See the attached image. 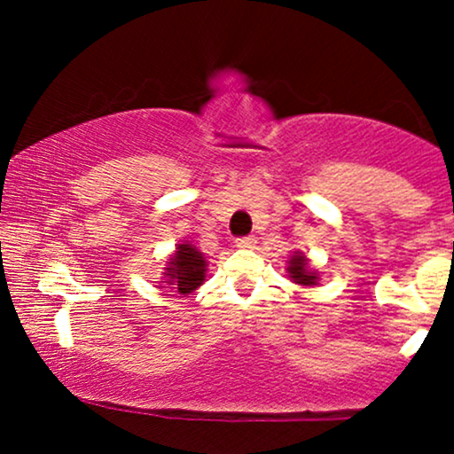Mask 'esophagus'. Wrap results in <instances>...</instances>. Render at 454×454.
<instances>
[{"instance_id": "esophagus-1", "label": "esophagus", "mask_w": 454, "mask_h": 454, "mask_svg": "<svg viewBox=\"0 0 454 454\" xmlns=\"http://www.w3.org/2000/svg\"><path fill=\"white\" fill-rule=\"evenodd\" d=\"M254 243H256V239H254V237H241V239H237V247H239V249H249V247H254Z\"/></svg>"}]
</instances>
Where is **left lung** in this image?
I'll use <instances>...</instances> for the list:
<instances>
[{
	"label": "left lung",
	"instance_id": "8db88e82",
	"mask_svg": "<svg viewBox=\"0 0 454 454\" xmlns=\"http://www.w3.org/2000/svg\"><path fill=\"white\" fill-rule=\"evenodd\" d=\"M286 273H288L290 281L305 286V288H314V286L320 284V270L311 267L307 254L299 252V249L293 252V256L288 258V269H286Z\"/></svg>",
	"mask_w": 454,
	"mask_h": 454
}]
</instances>
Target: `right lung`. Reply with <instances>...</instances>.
Segmentation results:
<instances>
[{
    "mask_svg": "<svg viewBox=\"0 0 454 454\" xmlns=\"http://www.w3.org/2000/svg\"><path fill=\"white\" fill-rule=\"evenodd\" d=\"M207 267L209 262L194 245L187 241L176 243L175 252L166 260L161 279H164L166 288H170L173 293L190 294L202 286L207 278Z\"/></svg>",
    "mask_w": 454,
    "mask_h": 454,
    "instance_id": "obj_1",
    "label": "right lung"
}]
</instances>
